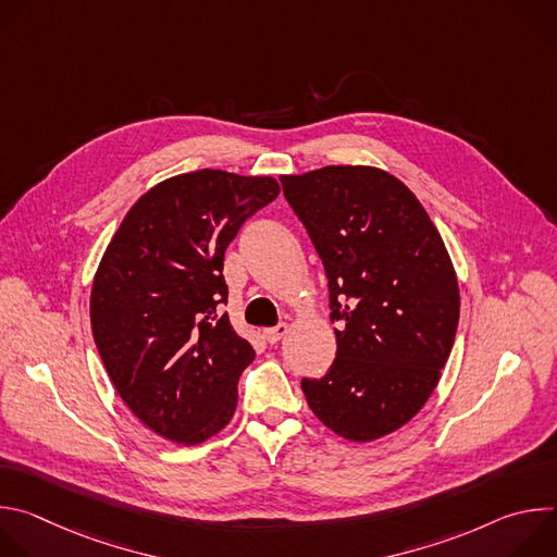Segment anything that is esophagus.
<instances>
[{
    "label": "esophagus",
    "instance_id": "34e87169",
    "mask_svg": "<svg viewBox=\"0 0 557 557\" xmlns=\"http://www.w3.org/2000/svg\"><path fill=\"white\" fill-rule=\"evenodd\" d=\"M286 333H288V326H286V324H277V326L264 331V339H267L269 344H277L282 337H286Z\"/></svg>",
    "mask_w": 557,
    "mask_h": 557
}]
</instances>
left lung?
<instances>
[{"instance_id":"obj_1","label":"left lung","mask_w":557,"mask_h":557,"mask_svg":"<svg viewBox=\"0 0 557 557\" xmlns=\"http://www.w3.org/2000/svg\"><path fill=\"white\" fill-rule=\"evenodd\" d=\"M284 198L320 253L339 322L337 357L301 379L314 417L366 443L406 425L430 399L458 329V282L417 196L376 168L282 176Z\"/></svg>"}]
</instances>
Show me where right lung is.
Listing matches in <instances>:
<instances>
[{"label":"right lung","mask_w":557,"mask_h":557,"mask_svg":"<svg viewBox=\"0 0 557 557\" xmlns=\"http://www.w3.org/2000/svg\"><path fill=\"white\" fill-rule=\"evenodd\" d=\"M277 194L271 176H174L136 200L103 253L95 344L125 406L174 443H202L235 412L237 379L256 352L222 312L224 251Z\"/></svg>","instance_id":"add662e5"}]
</instances>
